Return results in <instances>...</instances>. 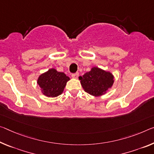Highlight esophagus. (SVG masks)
Returning <instances> with one entry per match:
<instances>
[{
  "label": "esophagus",
  "mask_w": 154,
  "mask_h": 154,
  "mask_svg": "<svg viewBox=\"0 0 154 154\" xmlns=\"http://www.w3.org/2000/svg\"><path fill=\"white\" fill-rule=\"evenodd\" d=\"M72 77L75 78V79H77V78L79 77V73L78 72H75V73H72V74L71 75Z\"/></svg>",
  "instance_id": "1"
}]
</instances>
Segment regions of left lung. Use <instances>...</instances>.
I'll return each instance as SVG.
<instances>
[{
    "label": "left lung",
    "mask_w": 154,
    "mask_h": 154,
    "mask_svg": "<svg viewBox=\"0 0 154 154\" xmlns=\"http://www.w3.org/2000/svg\"><path fill=\"white\" fill-rule=\"evenodd\" d=\"M79 78L85 92L93 96L105 94L114 83V77L110 72L97 67L92 68L90 71Z\"/></svg>",
    "instance_id": "left-lung-1"
}]
</instances>
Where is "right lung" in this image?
<instances>
[{
	"label": "right lung",
	"instance_id": "add662e5",
	"mask_svg": "<svg viewBox=\"0 0 154 154\" xmlns=\"http://www.w3.org/2000/svg\"><path fill=\"white\" fill-rule=\"evenodd\" d=\"M69 79V77L64 72H57L54 68H52L39 77L38 84L45 96L55 97L62 93Z\"/></svg>",
	"mask_w": 154,
	"mask_h": 154
}]
</instances>
